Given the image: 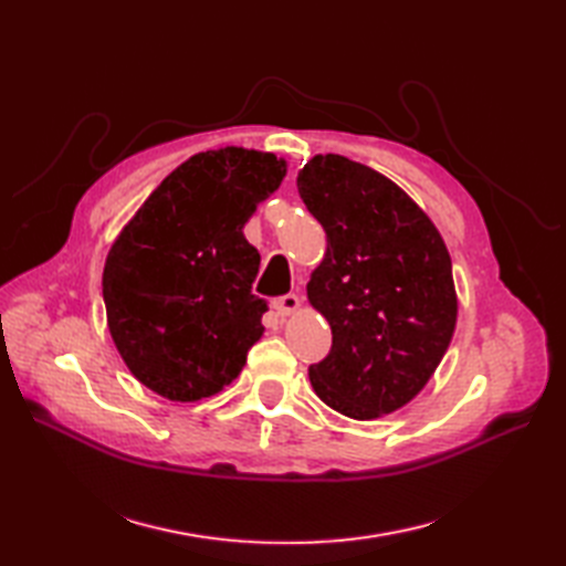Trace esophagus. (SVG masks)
Instances as JSON below:
<instances>
[{
	"label": "esophagus",
	"instance_id": "esophagus-1",
	"mask_svg": "<svg viewBox=\"0 0 566 566\" xmlns=\"http://www.w3.org/2000/svg\"><path fill=\"white\" fill-rule=\"evenodd\" d=\"M273 310H276V314L281 318L295 314L300 310V297L297 295H283V297H276L273 300Z\"/></svg>",
	"mask_w": 566,
	"mask_h": 566
}]
</instances>
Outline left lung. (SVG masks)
<instances>
[{
    "label": "left lung",
    "mask_w": 566,
    "mask_h": 566,
    "mask_svg": "<svg viewBox=\"0 0 566 566\" xmlns=\"http://www.w3.org/2000/svg\"><path fill=\"white\" fill-rule=\"evenodd\" d=\"M297 191L325 231L306 297L333 347L310 366L316 397L354 420L394 413L432 378L458 318L451 256L406 191L375 169L325 153Z\"/></svg>",
    "instance_id": "1"
}]
</instances>
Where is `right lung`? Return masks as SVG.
<instances>
[{"mask_svg": "<svg viewBox=\"0 0 566 566\" xmlns=\"http://www.w3.org/2000/svg\"><path fill=\"white\" fill-rule=\"evenodd\" d=\"M285 172L273 153H198L115 238L104 266L108 331L134 378L160 397H212L262 337L266 302L252 295L260 252L243 227Z\"/></svg>", "mask_w": 566, "mask_h": 566, "instance_id": "obj_1", "label": "right lung"}]
</instances>
